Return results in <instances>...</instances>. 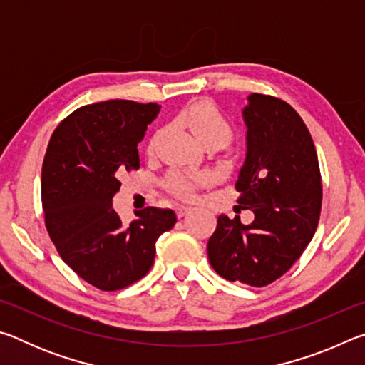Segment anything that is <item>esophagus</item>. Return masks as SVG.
I'll list each match as a JSON object with an SVG mask.
<instances>
[{
  "mask_svg": "<svg viewBox=\"0 0 365 365\" xmlns=\"http://www.w3.org/2000/svg\"><path fill=\"white\" fill-rule=\"evenodd\" d=\"M175 211H177V215H178V217H183V215H187L190 211H191V207L190 206H177V209H175Z\"/></svg>",
  "mask_w": 365,
  "mask_h": 365,
  "instance_id": "34e87169",
  "label": "esophagus"
}]
</instances>
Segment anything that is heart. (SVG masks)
<instances>
[{
	"instance_id": "b5f03b06",
	"label": "heart",
	"mask_w": 365,
	"mask_h": 365,
	"mask_svg": "<svg viewBox=\"0 0 365 365\" xmlns=\"http://www.w3.org/2000/svg\"><path fill=\"white\" fill-rule=\"evenodd\" d=\"M180 120L185 123L195 137L206 143H219L225 146L233 137V125L225 114L209 101H196L182 110ZM153 150V145H151ZM207 172H187L172 170L165 178V188L178 197H191L195 195L196 187L209 180Z\"/></svg>"
}]
</instances>
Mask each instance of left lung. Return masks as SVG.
<instances>
[{
  "label": "left lung",
  "instance_id": "left-lung-1",
  "mask_svg": "<svg viewBox=\"0 0 365 365\" xmlns=\"http://www.w3.org/2000/svg\"><path fill=\"white\" fill-rule=\"evenodd\" d=\"M246 159L235 188L255 212L243 225L220 214L207 257L220 277L265 287L289 270L311 242L322 206L316 146L288 103L252 93L243 109Z\"/></svg>",
  "mask_w": 365,
  "mask_h": 365
}]
</instances>
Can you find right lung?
<instances>
[{"instance_id": "1", "label": "right lung", "mask_w": 365, "mask_h": 365, "mask_svg": "<svg viewBox=\"0 0 365 365\" xmlns=\"http://www.w3.org/2000/svg\"><path fill=\"white\" fill-rule=\"evenodd\" d=\"M160 106L109 100L73 110L48 143L41 169L45 224L63 261L103 292L150 272L156 242L175 225L172 209L137 211L130 225L113 209L123 170L140 168L138 143Z\"/></svg>"}]
</instances>
